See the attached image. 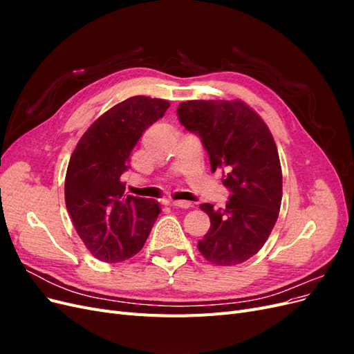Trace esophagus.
Instances as JSON below:
<instances>
[{
	"label": "esophagus",
	"mask_w": 354,
	"mask_h": 354,
	"mask_svg": "<svg viewBox=\"0 0 354 354\" xmlns=\"http://www.w3.org/2000/svg\"><path fill=\"white\" fill-rule=\"evenodd\" d=\"M171 207H174V208H183V209H187V208H190V207H194V203L192 202H189V201H171V202H168Z\"/></svg>",
	"instance_id": "obj_1"
}]
</instances>
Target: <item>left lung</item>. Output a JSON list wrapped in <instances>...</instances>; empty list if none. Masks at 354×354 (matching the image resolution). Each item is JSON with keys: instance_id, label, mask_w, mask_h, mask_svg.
Returning <instances> with one entry per match:
<instances>
[{"instance_id": "left-lung-1", "label": "left lung", "mask_w": 354, "mask_h": 354, "mask_svg": "<svg viewBox=\"0 0 354 354\" xmlns=\"http://www.w3.org/2000/svg\"><path fill=\"white\" fill-rule=\"evenodd\" d=\"M178 120L196 133L232 196L224 209L202 203L211 227L198 242L211 264L236 266L259 252L282 202V168L269 127L242 100H187Z\"/></svg>"}]
</instances>
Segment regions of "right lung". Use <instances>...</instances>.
<instances>
[{
    "label": "right lung",
    "instance_id": "obj_1",
    "mask_svg": "<svg viewBox=\"0 0 354 354\" xmlns=\"http://www.w3.org/2000/svg\"><path fill=\"white\" fill-rule=\"evenodd\" d=\"M169 102L134 95L100 115L82 134L69 159L65 202L78 236L102 261L131 259L159 216L156 201L125 196L121 181L130 155Z\"/></svg>",
    "mask_w": 354,
    "mask_h": 354
}]
</instances>
